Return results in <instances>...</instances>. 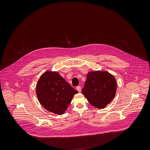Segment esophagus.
Listing matches in <instances>:
<instances>
[{"label": "esophagus", "instance_id": "1", "mask_svg": "<svg viewBox=\"0 0 150 150\" xmlns=\"http://www.w3.org/2000/svg\"><path fill=\"white\" fill-rule=\"evenodd\" d=\"M76 89L79 91V92H80L81 91V88L80 86H78L76 87Z\"/></svg>", "mask_w": 150, "mask_h": 150}]
</instances>
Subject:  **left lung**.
<instances>
[{
  "instance_id": "obj_1",
  "label": "left lung",
  "mask_w": 150,
  "mask_h": 150,
  "mask_svg": "<svg viewBox=\"0 0 150 150\" xmlns=\"http://www.w3.org/2000/svg\"><path fill=\"white\" fill-rule=\"evenodd\" d=\"M114 76L106 71L88 72L82 93L89 103L98 108H104L114 99L117 90Z\"/></svg>"
}]
</instances>
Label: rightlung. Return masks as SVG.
Returning <instances> with one entry per match:
<instances>
[{
    "instance_id": "add662e5",
    "label": "right lung",
    "mask_w": 150,
    "mask_h": 150,
    "mask_svg": "<svg viewBox=\"0 0 150 150\" xmlns=\"http://www.w3.org/2000/svg\"><path fill=\"white\" fill-rule=\"evenodd\" d=\"M36 92L39 102L45 110L62 115L78 91L70 86L58 72L47 70L38 80Z\"/></svg>"
}]
</instances>
